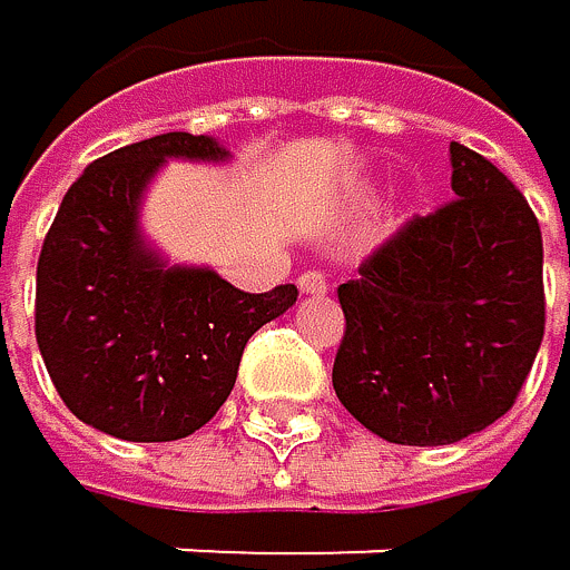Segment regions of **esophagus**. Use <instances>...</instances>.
<instances>
[{
  "label": "esophagus",
  "mask_w": 570,
  "mask_h": 570,
  "mask_svg": "<svg viewBox=\"0 0 570 570\" xmlns=\"http://www.w3.org/2000/svg\"><path fill=\"white\" fill-rule=\"evenodd\" d=\"M297 287H301L304 294H324V291H327V283H324V273H321V269H304V273L297 276Z\"/></svg>",
  "instance_id": "34e87169"
}]
</instances>
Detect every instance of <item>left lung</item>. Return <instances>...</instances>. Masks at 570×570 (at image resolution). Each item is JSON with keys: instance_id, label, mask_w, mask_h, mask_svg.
<instances>
[{"instance_id": "8db88e82", "label": "left lung", "mask_w": 570, "mask_h": 570, "mask_svg": "<svg viewBox=\"0 0 570 570\" xmlns=\"http://www.w3.org/2000/svg\"><path fill=\"white\" fill-rule=\"evenodd\" d=\"M451 190L403 222L338 287L332 383L393 444H454L507 413L543 342V243L517 184L451 142Z\"/></svg>"}]
</instances>
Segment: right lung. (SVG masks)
<instances>
[{
  "mask_svg": "<svg viewBox=\"0 0 570 570\" xmlns=\"http://www.w3.org/2000/svg\"><path fill=\"white\" fill-rule=\"evenodd\" d=\"M167 157L218 160L208 136L164 132L98 157L63 194L37 263V345L78 421L122 441L205 428L235 386L246 342L294 301V283L246 294L212 269H164L136 208Z\"/></svg>",
  "mask_w": 570,
  "mask_h": 570,
  "instance_id": "right-lung-1",
  "label": "right lung"
}]
</instances>
